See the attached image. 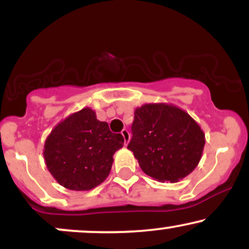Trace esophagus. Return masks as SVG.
Here are the masks:
<instances>
[{"label": "esophagus", "mask_w": 249, "mask_h": 249, "mask_svg": "<svg viewBox=\"0 0 249 249\" xmlns=\"http://www.w3.org/2000/svg\"><path fill=\"white\" fill-rule=\"evenodd\" d=\"M122 136H123V138H124L125 145H126L127 142H128V141H130V132H128L126 128H124V130L122 131Z\"/></svg>", "instance_id": "obj_1"}]
</instances>
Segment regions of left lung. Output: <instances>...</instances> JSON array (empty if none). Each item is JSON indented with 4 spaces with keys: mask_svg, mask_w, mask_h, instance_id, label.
<instances>
[{
    "mask_svg": "<svg viewBox=\"0 0 249 249\" xmlns=\"http://www.w3.org/2000/svg\"><path fill=\"white\" fill-rule=\"evenodd\" d=\"M131 130L127 148L154 180L177 182L198 166L205 133L182 108L166 103L144 104L134 110Z\"/></svg>",
    "mask_w": 249,
    "mask_h": 249,
    "instance_id": "1",
    "label": "left lung"
}]
</instances>
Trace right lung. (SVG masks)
I'll use <instances>...</instances> for the list:
<instances>
[{
  "mask_svg": "<svg viewBox=\"0 0 249 249\" xmlns=\"http://www.w3.org/2000/svg\"><path fill=\"white\" fill-rule=\"evenodd\" d=\"M121 133H112L107 122L97 119L90 107L68 116L53 128L44 142L45 165L63 187L89 191L110 173L113 154L123 147Z\"/></svg>",
  "mask_w": 249,
  "mask_h": 249,
  "instance_id": "1",
  "label": "right lung"
}]
</instances>
